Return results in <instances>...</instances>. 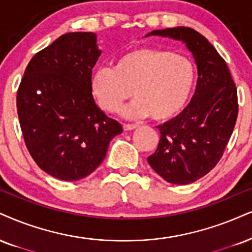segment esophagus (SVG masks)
<instances>
[{"label":"esophagus","instance_id":"34e87169","mask_svg":"<svg viewBox=\"0 0 252 252\" xmlns=\"http://www.w3.org/2000/svg\"><path fill=\"white\" fill-rule=\"evenodd\" d=\"M123 127H124V129H125V131H132V129L136 128L138 126L134 125V124H124Z\"/></svg>","mask_w":252,"mask_h":252}]
</instances>
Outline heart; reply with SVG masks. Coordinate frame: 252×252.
Wrapping results in <instances>:
<instances>
[{"label": "heart", "instance_id": "heart-1", "mask_svg": "<svg viewBox=\"0 0 252 252\" xmlns=\"http://www.w3.org/2000/svg\"><path fill=\"white\" fill-rule=\"evenodd\" d=\"M197 78L194 61L164 48L141 46L127 50L114 66L93 71L91 90L101 110L114 113L134 93L136 100L125 116H151L166 121L185 110Z\"/></svg>", "mask_w": 252, "mask_h": 252}]
</instances>
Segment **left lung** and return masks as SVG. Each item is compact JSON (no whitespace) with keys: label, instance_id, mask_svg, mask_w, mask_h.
<instances>
[{"label":"left lung","instance_id":"8db88e82","mask_svg":"<svg viewBox=\"0 0 252 252\" xmlns=\"http://www.w3.org/2000/svg\"><path fill=\"white\" fill-rule=\"evenodd\" d=\"M182 40L197 65V84L188 106L158 128L157 151L148 163L169 183L188 185L221 160L237 120V89L225 61L206 37L188 27L154 30L147 36Z\"/></svg>","mask_w":252,"mask_h":252}]
</instances>
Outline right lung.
<instances>
[{
	"label": "right lung",
	"mask_w": 252,
	"mask_h": 252,
	"mask_svg": "<svg viewBox=\"0 0 252 252\" xmlns=\"http://www.w3.org/2000/svg\"><path fill=\"white\" fill-rule=\"evenodd\" d=\"M100 54L95 33H64L31 58L18 86L24 142L39 168L56 179L86 178L123 132L92 95V69Z\"/></svg>",
	"instance_id": "add662e5"
}]
</instances>
